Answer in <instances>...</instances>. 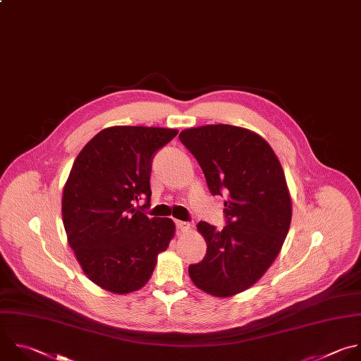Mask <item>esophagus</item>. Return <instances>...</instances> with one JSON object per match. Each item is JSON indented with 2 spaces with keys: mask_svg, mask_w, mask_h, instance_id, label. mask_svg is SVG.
Returning <instances> with one entry per match:
<instances>
[{
  "mask_svg": "<svg viewBox=\"0 0 361 361\" xmlns=\"http://www.w3.org/2000/svg\"><path fill=\"white\" fill-rule=\"evenodd\" d=\"M176 225H177V228L181 232H187V231H190L192 228V225L190 222H187V221H176Z\"/></svg>",
  "mask_w": 361,
  "mask_h": 361,
  "instance_id": "esophagus-1",
  "label": "esophagus"
}]
</instances>
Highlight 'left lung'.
I'll use <instances>...</instances> for the list:
<instances>
[{
    "label": "left lung",
    "instance_id": "1",
    "mask_svg": "<svg viewBox=\"0 0 361 361\" xmlns=\"http://www.w3.org/2000/svg\"><path fill=\"white\" fill-rule=\"evenodd\" d=\"M180 142L198 161L211 195H225V226L200 221L207 254L188 267L204 292L225 298L251 288L278 257L292 204L282 166L257 133L229 125L187 129Z\"/></svg>",
    "mask_w": 361,
    "mask_h": 361
}]
</instances>
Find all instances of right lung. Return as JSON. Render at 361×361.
Masks as SVG:
<instances>
[{"label": "right lung", "instance_id": "right-lung-1", "mask_svg": "<svg viewBox=\"0 0 361 361\" xmlns=\"http://www.w3.org/2000/svg\"><path fill=\"white\" fill-rule=\"evenodd\" d=\"M174 129L114 126L97 133L78 154L63 187L68 243L87 278L118 295L143 288L157 255L174 235L170 218H149L154 153ZM145 200L140 209L134 202Z\"/></svg>", "mask_w": 361, "mask_h": 361}]
</instances>
